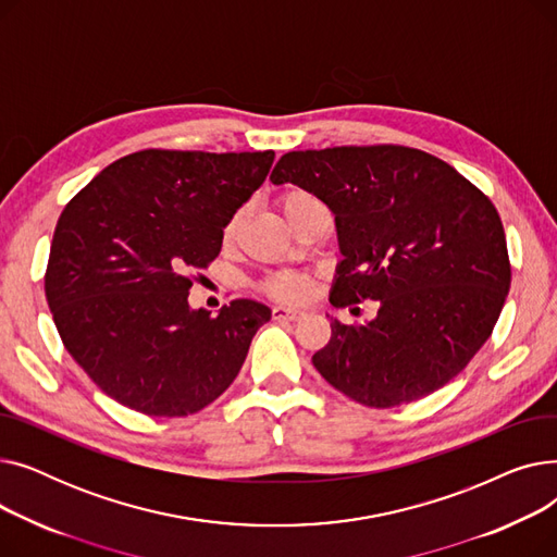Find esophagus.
<instances>
[{"instance_id":"esophagus-1","label":"esophagus","mask_w":557,"mask_h":557,"mask_svg":"<svg viewBox=\"0 0 557 557\" xmlns=\"http://www.w3.org/2000/svg\"><path fill=\"white\" fill-rule=\"evenodd\" d=\"M302 315L305 311L296 307H273V320H300Z\"/></svg>"}]
</instances>
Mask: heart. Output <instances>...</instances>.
Instances as JSON below:
<instances>
[{
    "label": "heart",
    "instance_id": "1",
    "mask_svg": "<svg viewBox=\"0 0 557 557\" xmlns=\"http://www.w3.org/2000/svg\"><path fill=\"white\" fill-rule=\"evenodd\" d=\"M311 202H318V200H315L311 194L296 189V191H288V194H284V196L280 198V208H282L284 216L290 219V216L298 214L302 208H307V205H311ZM234 227H237V216H234V219L227 223L225 237H230V234L234 232ZM261 288L267 290V294H269L271 298H275V300L298 302V300L307 298L309 288H311V282H309V277H305V275H300V273H288V271H286V273H273V275H269L267 280L261 282Z\"/></svg>",
    "mask_w": 557,
    "mask_h": 557
}]
</instances>
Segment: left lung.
I'll return each instance as SVG.
<instances>
[{
    "label": "left lung",
    "instance_id": "left-lung-1",
    "mask_svg": "<svg viewBox=\"0 0 557 557\" xmlns=\"http://www.w3.org/2000/svg\"><path fill=\"white\" fill-rule=\"evenodd\" d=\"M273 185H298L334 214L343 259L330 302L376 300L363 325L332 318L315 370L359 404L391 408L443 388L490 338L510 288L506 234L490 198L424 151H290Z\"/></svg>",
    "mask_w": 557,
    "mask_h": 557
}]
</instances>
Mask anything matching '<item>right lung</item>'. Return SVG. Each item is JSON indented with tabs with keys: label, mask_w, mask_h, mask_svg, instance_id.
<instances>
[{
	"label": "right lung",
	"mask_w": 557,
	"mask_h": 557,
	"mask_svg": "<svg viewBox=\"0 0 557 557\" xmlns=\"http://www.w3.org/2000/svg\"><path fill=\"white\" fill-rule=\"evenodd\" d=\"M273 151L146 149L108 164L58 219L45 294L67 352L114 401L153 418L212 404L271 309L189 307L194 269L261 187Z\"/></svg>",
	"instance_id": "obj_1"
}]
</instances>
